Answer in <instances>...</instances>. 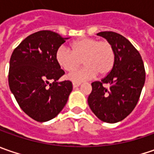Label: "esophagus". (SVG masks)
Listing matches in <instances>:
<instances>
[{
  "label": "esophagus",
  "mask_w": 154,
  "mask_h": 154,
  "mask_svg": "<svg viewBox=\"0 0 154 154\" xmlns=\"http://www.w3.org/2000/svg\"><path fill=\"white\" fill-rule=\"evenodd\" d=\"M80 86V83H76V82H74L73 83V87L74 88H77V87H79Z\"/></svg>",
  "instance_id": "1"
}]
</instances>
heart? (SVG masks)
<instances>
[{"label":"heart","instance_id":"b5f03b06","mask_svg":"<svg viewBox=\"0 0 154 154\" xmlns=\"http://www.w3.org/2000/svg\"><path fill=\"white\" fill-rule=\"evenodd\" d=\"M71 51L60 47L56 52V60L66 71H72L82 62L85 66L67 76L76 83L91 80L98 74L105 76L112 70L115 64V51L109 41L93 38H84L70 45Z\"/></svg>","mask_w":154,"mask_h":154}]
</instances>
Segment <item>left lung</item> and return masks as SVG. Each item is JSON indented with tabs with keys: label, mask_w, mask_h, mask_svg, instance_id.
<instances>
[{
	"label": "left lung",
	"mask_w": 154,
	"mask_h": 154,
	"mask_svg": "<svg viewBox=\"0 0 154 154\" xmlns=\"http://www.w3.org/2000/svg\"><path fill=\"white\" fill-rule=\"evenodd\" d=\"M97 35L112 45L115 64L101 81L92 82L87 101L99 120L116 123L127 117L138 103L145 84V68L138 51L123 36L113 32H101Z\"/></svg>",
	"instance_id": "1"
}]
</instances>
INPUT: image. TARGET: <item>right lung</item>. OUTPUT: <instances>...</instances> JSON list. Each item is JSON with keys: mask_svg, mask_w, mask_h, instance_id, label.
Returning a JSON list of instances; mask_svg holds the SVG:
<instances>
[{"mask_svg": "<svg viewBox=\"0 0 154 154\" xmlns=\"http://www.w3.org/2000/svg\"><path fill=\"white\" fill-rule=\"evenodd\" d=\"M68 38L40 31L24 39L11 56L10 90L22 110L35 121L56 117L73 90L71 81L58 80L65 73L56 60V51Z\"/></svg>", "mask_w": 154, "mask_h": 154, "instance_id": "1", "label": "right lung"}]
</instances>
